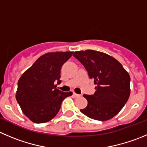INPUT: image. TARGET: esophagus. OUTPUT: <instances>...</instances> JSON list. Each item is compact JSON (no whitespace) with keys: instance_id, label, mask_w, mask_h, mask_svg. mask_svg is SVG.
<instances>
[{"instance_id":"esophagus-1","label":"esophagus","mask_w":147,"mask_h":147,"mask_svg":"<svg viewBox=\"0 0 147 147\" xmlns=\"http://www.w3.org/2000/svg\"><path fill=\"white\" fill-rule=\"evenodd\" d=\"M73 94H74V96L75 97H82V94H78L75 93V92H74V93H73Z\"/></svg>"}]
</instances>
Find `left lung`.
Instances as JSON below:
<instances>
[{"label":"left lung","instance_id":"1","mask_svg":"<svg viewBox=\"0 0 147 147\" xmlns=\"http://www.w3.org/2000/svg\"><path fill=\"white\" fill-rule=\"evenodd\" d=\"M74 56L84 66L97 84L94 94L84 97L88 105L80 111L89 118L105 121L116 115L130 96V76L114 58L96 50L74 52Z\"/></svg>","mask_w":147,"mask_h":147}]
</instances>
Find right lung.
Wrapping results in <instances>:
<instances>
[{
    "instance_id": "obj_1",
    "label": "right lung",
    "mask_w": 147,
    "mask_h": 147,
    "mask_svg": "<svg viewBox=\"0 0 147 147\" xmlns=\"http://www.w3.org/2000/svg\"><path fill=\"white\" fill-rule=\"evenodd\" d=\"M73 52H54L42 55L26 70L18 82L16 98L24 114L35 123L52 120L58 114L61 103L72 92L56 89L61 83L62 65Z\"/></svg>"
}]
</instances>
